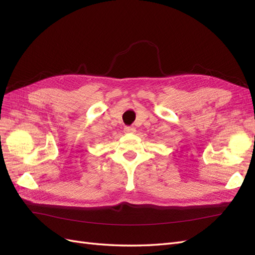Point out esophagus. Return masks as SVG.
<instances>
[{
  "label": "esophagus",
  "instance_id": "34e87169",
  "mask_svg": "<svg viewBox=\"0 0 255 255\" xmlns=\"http://www.w3.org/2000/svg\"><path fill=\"white\" fill-rule=\"evenodd\" d=\"M125 133H127V134H130V133H135V128H133V127H126L125 128Z\"/></svg>",
  "mask_w": 255,
  "mask_h": 255
}]
</instances>
